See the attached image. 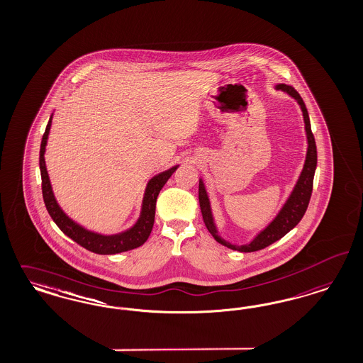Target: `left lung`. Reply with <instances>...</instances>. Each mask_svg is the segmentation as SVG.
<instances>
[{"mask_svg":"<svg viewBox=\"0 0 363 363\" xmlns=\"http://www.w3.org/2000/svg\"><path fill=\"white\" fill-rule=\"evenodd\" d=\"M276 88L287 92L288 95H291L294 99L298 100V103L300 104V108L303 111V118H304V125H306L307 140H308L306 162H304V167L301 170V174H300L295 188L292 190L287 202L284 203V206L281 208V211L276 216L275 220L267 226L264 230H262L256 238H253V241H250V244L240 245V247L232 245L230 242H228L224 238L218 236L217 228H216L214 221H213L211 202L208 199L203 182L200 179L199 200H200L201 213H202L203 223H205V225L208 228V230L211 232V235L214 238V240L217 242L225 245L228 248H230V250H240V252H255V250H264L265 247L274 244L275 241L280 240L283 236H286L291 229H294L295 226L299 224L300 220L303 218L304 213L308 208V202L311 199L313 174H315V169H316L318 155H316V145H315V138H313V131H311L308 111L306 108V104L301 99L299 92L295 88L287 86V84H277Z\"/></svg>","mask_w":363,"mask_h":363,"instance_id":"obj_1","label":"left lung"}]
</instances>
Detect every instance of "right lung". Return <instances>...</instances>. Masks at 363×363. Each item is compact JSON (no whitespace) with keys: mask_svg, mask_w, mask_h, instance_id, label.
Masks as SVG:
<instances>
[{"mask_svg":"<svg viewBox=\"0 0 363 363\" xmlns=\"http://www.w3.org/2000/svg\"><path fill=\"white\" fill-rule=\"evenodd\" d=\"M50 123H52V116L50 118V122L47 125L43 139H41L40 173H41V189H43L44 203L47 206V211L50 213L52 220L56 223V225L60 228V230L63 232L64 235L72 238L79 245H82L83 248L91 250L94 253H98V255H115V253H121L125 250H134V248L140 247L142 244H145L146 240L150 236L151 229L154 225L157 197H158L161 189L163 188V185L167 182V179L174 173L178 166H174V167L163 172L161 174L151 178L150 182L147 184L146 191H145L140 217H139L137 224L131 229L125 230L123 233H119V235H113V236H103L99 233H94V232H89L83 226L77 225L76 223H74L60 209L59 203L55 200L52 186H50V177L47 173L45 161H44V152H45L47 139L50 134Z\"/></svg>","mask_w":363,"mask_h":363,"instance_id":"obj_1","label":"right lung"}]
</instances>
